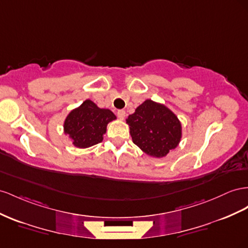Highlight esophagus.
<instances>
[{
    "label": "esophagus",
    "instance_id": "esophagus-1",
    "mask_svg": "<svg viewBox=\"0 0 248 248\" xmlns=\"http://www.w3.org/2000/svg\"><path fill=\"white\" fill-rule=\"evenodd\" d=\"M117 116H118V118L120 119V120H124V118H125V111L124 110H118V112H117Z\"/></svg>",
    "mask_w": 248,
    "mask_h": 248
}]
</instances>
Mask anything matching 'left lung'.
I'll use <instances>...</instances> for the list:
<instances>
[{"instance_id": "8db88e82", "label": "left lung", "mask_w": 248, "mask_h": 248, "mask_svg": "<svg viewBox=\"0 0 248 248\" xmlns=\"http://www.w3.org/2000/svg\"><path fill=\"white\" fill-rule=\"evenodd\" d=\"M132 142L146 155L164 157L182 139V124L166 105L148 99L126 119Z\"/></svg>"}]
</instances>
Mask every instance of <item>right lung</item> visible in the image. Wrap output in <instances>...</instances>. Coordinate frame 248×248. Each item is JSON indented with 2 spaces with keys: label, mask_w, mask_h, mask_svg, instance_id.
I'll return each instance as SVG.
<instances>
[{
  "label": "right lung",
  "mask_w": 248,
  "mask_h": 248,
  "mask_svg": "<svg viewBox=\"0 0 248 248\" xmlns=\"http://www.w3.org/2000/svg\"><path fill=\"white\" fill-rule=\"evenodd\" d=\"M116 119L111 110L100 108L88 99L66 116L63 130L77 148H89L102 142L106 126Z\"/></svg>",
  "instance_id": "1"
}]
</instances>
